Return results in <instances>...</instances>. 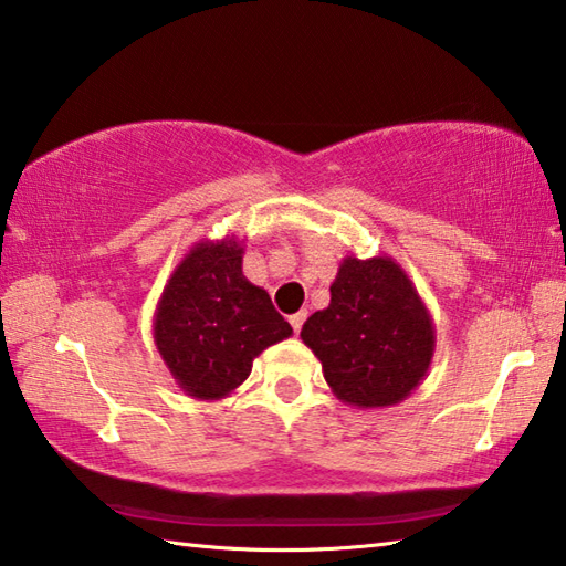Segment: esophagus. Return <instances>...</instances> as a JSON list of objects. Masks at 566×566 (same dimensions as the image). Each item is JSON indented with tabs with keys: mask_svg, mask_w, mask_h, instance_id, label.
I'll return each mask as SVG.
<instances>
[{
	"mask_svg": "<svg viewBox=\"0 0 566 566\" xmlns=\"http://www.w3.org/2000/svg\"><path fill=\"white\" fill-rule=\"evenodd\" d=\"M304 318H306V312H300V314L290 316V324H292V328H294V334H300V332H302V324H304Z\"/></svg>",
	"mask_w": 566,
	"mask_h": 566,
	"instance_id": "esophagus-1",
	"label": "esophagus"
}]
</instances>
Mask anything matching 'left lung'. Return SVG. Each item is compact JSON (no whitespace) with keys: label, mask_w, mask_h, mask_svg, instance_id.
<instances>
[{"label":"left lung","mask_w":566,"mask_h":566,"mask_svg":"<svg viewBox=\"0 0 566 566\" xmlns=\"http://www.w3.org/2000/svg\"><path fill=\"white\" fill-rule=\"evenodd\" d=\"M332 302L302 326V342L322 361L338 400L388 408L428 376L436 326L416 284L394 256H344Z\"/></svg>","instance_id":"left-lung-1"}]
</instances>
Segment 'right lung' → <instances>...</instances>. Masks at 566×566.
Masks as SVG:
<instances>
[{"instance_id":"obj_1","label":"right lung","mask_w":566,"mask_h":566,"mask_svg":"<svg viewBox=\"0 0 566 566\" xmlns=\"http://www.w3.org/2000/svg\"><path fill=\"white\" fill-rule=\"evenodd\" d=\"M242 242L200 240L163 290L153 338L185 396L220 400L248 381L266 346L292 336L270 294L242 274Z\"/></svg>"}]
</instances>
